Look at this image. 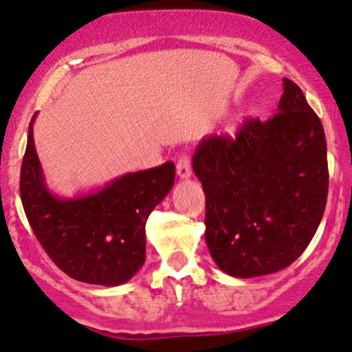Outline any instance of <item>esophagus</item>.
Returning a JSON list of instances; mask_svg holds the SVG:
<instances>
[{
  "instance_id": "1",
  "label": "esophagus",
  "mask_w": 352,
  "mask_h": 352,
  "mask_svg": "<svg viewBox=\"0 0 352 352\" xmlns=\"http://www.w3.org/2000/svg\"><path fill=\"white\" fill-rule=\"evenodd\" d=\"M176 173L179 179H188V177H191L192 169H191V161H189L188 156H181L179 160H177Z\"/></svg>"
}]
</instances>
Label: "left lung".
<instances>
[{"mask_svg": "<svg viewBox=\"0 0 352 352\" xmlns=\"http://www.w3.org/2000/svg\"><path fill=\"white\" fill-rule=\"evenodd\" d=\"M271 120H246L236 140L209 134L192 171L206 195V238L221 271L258 278L293 264L318 231L327 186L326 136L301 88L283 78Z\"/></svg>", "mask_w": 352, "mask_h": 352, "instance_id": "1", "label": "left lung"}]
</instances>
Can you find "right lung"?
<instances>
[{
	"instance_id": "1",
	"label": "right lung",
	"mask_w": 352,
	"mask_h": 352,
	"mask_svg": "<svg viewBox=\"0 0 352 352\" xmlns=\"http://www.w3.org/2000/svg\"><path fill=\"white\" fill-rule=\"evenodd\" d=\"M28 128L19 192L26 218L54 264L76 281L120 286L146 258V219L175 184V164L126 173L102 188L73 197L48 188Z\"/></svg>"
}]
</instances>
